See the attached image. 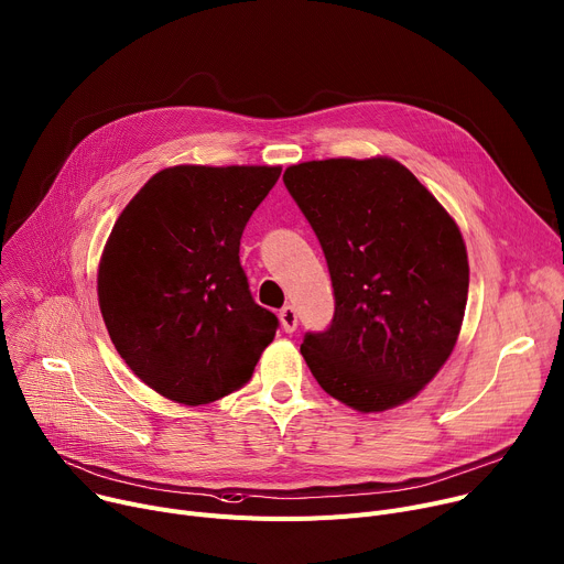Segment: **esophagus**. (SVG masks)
<instances>
[{
	"instance_id": "34e87169",
	"label": "esophagus",
	"mask_w": 564,
	"mask_h": 564,
	"mask_svg": "<svg viewBox=\"0 0 564 564\" xmlns=\"http://www.w3.org/2000/svg\"><path fill=\"white\" fill-rule=\"evenodd\" d=\"M280 323H282V329H284L286 334L295 332V327H297V314H295V310H293L291 305H286V307L280 310Z\"/></svg>"
}]
</instances>
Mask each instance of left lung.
<instances>
[{"instance_id": "1", "label": "left lung", "mask_w": 564, "mask_h": 564, "mask_svg": "<svg viewBox=\"0 0 564 564\" xmlns=\"http://www.w3.org/2000/svg\"><path fill=\"white\" fill-rule=\"evenodd\" d=\"M284 185L332 275L334 321L300 345L323 391L359 413L413 400L460 334L469 264L456 221L393 158L291 164Z\"/></svg>"}]
</instances>
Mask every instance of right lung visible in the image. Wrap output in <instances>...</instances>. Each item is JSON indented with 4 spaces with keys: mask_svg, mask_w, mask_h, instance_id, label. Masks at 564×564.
Here are the masks:
<instances>
[{
    "mask_svg": "<svg viewBox=\"0 0 564 564\" xmlns=\"http://www.w3.org/2000/svg\"><path fill=\"white\" fill-rule=\"evenodd\" d=\"M282 166L176 164L123 207L97 293L117 352L166 400L198 406L250 381L275 338L239 264V241Z\"/></svg>",
    "mask_w": 564,
    "mask_h": 564,
    "instance_id": "1",
    "label": "right lung"
}]
</instances>
